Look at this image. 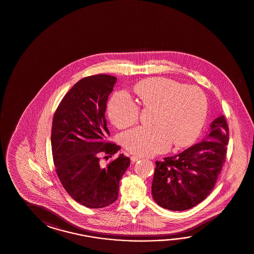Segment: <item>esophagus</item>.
Returning <instances> with one entry per match:
<instances>
[{"label": "esophagus", "instance_id": "esophagus-1", "mask_svg": "<svg viewBox=\"0 0 254 254\" xmlns=\"http://www.w3.org/2000/svg\"><path fill=\"white\" fill-rule=\"evenodd\" d=\"M140 159H141V157H140V156H137V155H131V156H130V161H131L132 163H135V162L139 161Z\"/></svg>", "mask_w": 254, "mask_h": 254}]
</instances>
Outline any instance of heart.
Returning a JSON list of instances; mask_svg holds the SVG:
<instances>
[{"label": "heart", "instance_id": "1", "mask_svg": "<svg viewBox=\"0 0 254 254\" xmlns=\"http://www.w3.org/2000/svg\"><path fill=\"white\" fill-rule=\"evenodd\" d=\"M134 91L143 106L155 108L154 125L139 126L124 133L123 143L129 152L153 155L167 151L172 142L177 147L187 146L198 136L207 112L206 95L199 88L153 77L137 83ZM139 113L140 107L127 91L114 93L109 101V118L120 129L136 124Z\"/></svg>", "mask_w": 254, "mask_h": 254}]
</instances>
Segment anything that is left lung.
<instances>
[{
	"label": "left lung",
	"mask_w": 254,
	"mask_h": 254,
	"mask_svg": "<svg viewBox=\"0 0 254 254\" xmlns=\"http://www.w3.org/2000/svg\"><path fill=\"white\" fill-rule=\"evenodd\" d=\"M228 143L229 126L221 115L213 121L202 142L157 161L152 183L154 201L166 209L182 211L204 200L224 165Z\"/></svg>",
	"instance_id": "1"
}]
</instances>
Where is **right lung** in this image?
I'll return each mask as SVG.
<instances>
[{
    "instance_id": "obj_1",
    "label": "right lung",
    "mask_w": 254,
    "mask_h": 254,
    "mask_svg": "<svg viewBox=\"0 0 254 254\" xmlns=\"http://www.w3.org/2000/svg\"><path fill=\"white\" fill-rule=\"evenodd\" d=\"M116 80L104 74L84 77L65 95L54 115L51 146L57 175L68 195L90 208L115 202L120 180L130 165L123 153L106 167L101 165V155L112 156L121 149L106 141L107 101Z\"/></svg>"
}]
</instances>
